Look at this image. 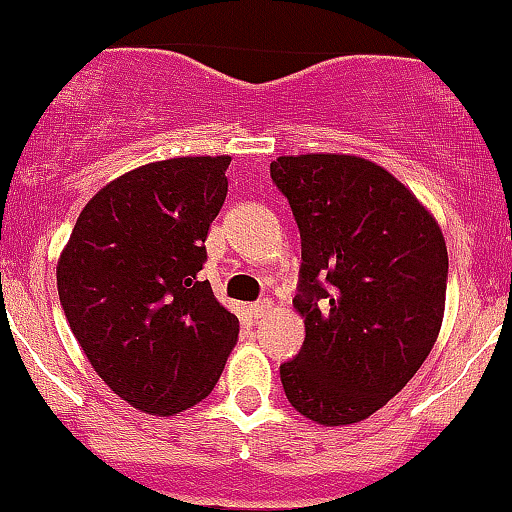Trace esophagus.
<instances>
[{
  "mask_svg": "<svg viewBox=\"0 0 512 512\" xmlns=\"http://www.w3.org/2000/svg\"><path fill=\"white\" fill-rule=\"evenodd\" d=\"M271 308H273V303L268 301V298H263V301L251 303V316L263 318V316H266V313H271Z\"/></svg>",
  "mask_w": 512,
  "mask_h": 512,
  "instance_id": "34e87169",
  "label": "esophagus"
}]
</instances>
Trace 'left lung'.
<instances>
[{"label":"left lung","mask_w":512,"mask_h":512,"mask_svg":"<svg viewBox=\"0 0 512 512\" xmlns=\"http://www.w3.org/2000/svg\"><path fill=\"white\" fill-rule=\"evenodd\" d=\"M271 179L301 234L296 311L306 341L281 363L288 403L321 426L386 406L428 358L443 323L448 251L421 201L378 164L278 156Z\"/></svg>","instance_id":"left-lung-1"}]
</instances>
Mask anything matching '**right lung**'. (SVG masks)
I'll return each instance as SVG.
<instances>
[{
  "mask_svg": "<svg viewBox=\"0 0 512 512\" xmlns=\"http://www.w3.org/2000/svg\"><path fill=\"white\" fill-rule=\"evenodd\" d=\"M229 164L184 156L119 176L84 206L59 258V301L89 363L154 416L204 401L239 338V318L199 278Z\"/></svg>",
  "mask_w": 512,
  "mask_h": 512,
  "instance_id": "1",
  "label": "right lung"
}]
</instances>
